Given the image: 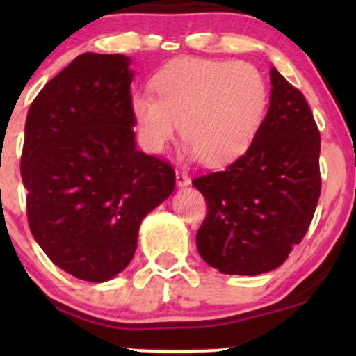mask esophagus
I'll list each match as a JSON object with an SVG mask.
<instances>
[{
  "label": "esophagus",
  "instance_id": "esophagus-1",
  "mask_svg": "<svg viewBox=\"0 0 356 356\" xmlns=\"http://www.w3.org/2000/svg\"><path fill=\"white\" fill-rule=\"evenodd\" d=\"M175 182L179 187H187L191 184V177L184 170H175Z\"/></svg>",
  "mask_w": 356,
  "mask_h": 356
}]
</instances>
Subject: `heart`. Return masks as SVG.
Listing matches in <instances>:
<instances>
[{
    "mask_svg": "<svg viewBox=\"0 0 356 356\" xmlns=\"http://www.w3.org/2000/svg\"><path fill=\"white\" fill-rule=\"evenodd\" d=\"M152 95L136 93L130 110L142 145L162 154L181 132L184 155L227 165L248 152L263 125L268 85L254 65L181 58L154 76Z\"/></svg>",
    "mask_w": 356,
    "mask_h": 356,
    "instance_id": "1",
    "label": "heart"
}]
</instances>
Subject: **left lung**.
<instances>
[{"instance_id": "8db88e82", "label": "left lung", "mask_w": 356, "mask_h": 356, "mask_svg": "<svg viewBox=\"0 0 356 356\" xmlns=\"http://www.w3.org/2000/svg\"><path fill=\"white\" fill-rule=\"evenodd\" d=\"M259 132L234 164L192 181L207 201L195 244L222 275L256 276L288 259L320 197V132L303 93L271 67Z\"/></svg>"}]
</instances>
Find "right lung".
I'll use <instances>...</instances> for the list:
<instances>
[{"label":"right lung","mask_w":356,"mask_h":356,"mask_svg":"<svg viewBox=\"0 0 356 356\" xmlns=\"http://www.w3.org/2000/svg\"><path fill=\"white\" fill-rule=\"evenodd\" d=\"M132 60L83 53L36 95L22 179L31 234L56 266L90 283L122 273L142 219L174 192V169L137 149Z\"/></svg>","instance_id":"1"}]
</instances>
